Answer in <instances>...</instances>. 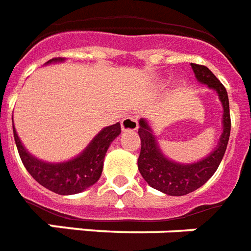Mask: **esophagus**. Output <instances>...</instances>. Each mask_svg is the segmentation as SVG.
I'll use <instances>...</instances> for the list:
<instances>
[{
  "label": "esophagus",
  "instance_id": "obj_1",
  "mask_svg": "<svg viewBox=\"0 0 251 251\" xmlns=\"http://www.w3.org/2000/svg\"><path fill=\"white\" fill-rule=\"evenodd\" d=\"M138 128L137 119L133 116H126L122 120V131H136Z\"/></svg>",
  "mask_w": 251,
  "mask_h": 251
}]
</instances>
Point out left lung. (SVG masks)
<instances>
[{"label":"left lung","mask_w":251,"mask_h":251,"mask_svg":"<svg viewBox=\"0 0 251 251\" xmlns=\"http://www.w3.org/2000/svg\"><path fill=\"white\" fill-rule=\"evenodd\" d=\"M190 66L198 81L207 85L219 96L223 106V132L215 149L207 157L196 163L182 164L168 159L162 153L148 120L140 119L138 136L141 138V151L137 160L138 171L151 188L168 196H185L203 185L219 167L229 140V101L226 88L206 66L196 63H190Z\"/></svg>","instance_id":"1"}]
</instances>
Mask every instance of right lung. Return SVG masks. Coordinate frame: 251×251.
<instances>
[{"instance_id": "1", "label": "right lung", "mask_w": 251, "mask_h": 251, "mask_svg": "<svg viewBox=\"0 0 251 251\" xmlns=\"http://www.w3.org/2000/svg\"><path fill=\"white\" fill-rule=\"evenodd\" d=\"M63 61V58H54L46 63ZM13 131L18 153L29 175L46 189L61 196H70L88 189L101 177L106 151L110 144L119 136L120 123L103 128L77 157L61 163L43 162L31 155L18 137L14 123Z\"/></svg>"}]
</instances>
